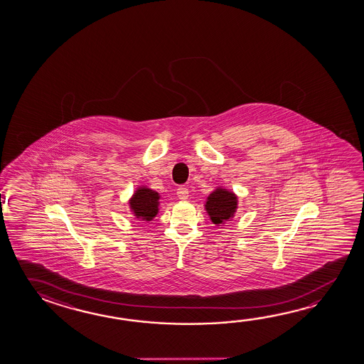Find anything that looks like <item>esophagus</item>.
<instances>
[{"instance_id": "esophagus-1", "label": "esophagus", "mask_w": 364, "mask_h": 364, "mask_svg": "<svg viewBox=\"0 0 364 364\" xmlns=\"http://www.w3.org/2000/svg\"><path fill=\"white\" fill-rule=\"evenodd\" d=\"M176 194H178L179 199H181V200H185V199H188V197H189V191H188V188H186V186L181 185V186L178 188Z\"/></svg>"}]
</instances>
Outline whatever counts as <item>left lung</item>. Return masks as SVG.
I'll list each match as a JSON object with an SVG mask.
<instances>
[{
    "label": "left lung",
    "mask_w": 364,
    "mask_h": 364,
    "mask_svg": "<svg viewBox=\"0 0 364 364\" xmlns=\"http://www.w3.org/2000/svg\"><path fill=\"white\" fill-rule=\"evenodd\" d=\"M237 209V197L232 191L217 188L209 194L205 202V210L215 225H220L232 218Z\"/></svg>",
    "instance_id": "left-lung-1"
}]
</instances>
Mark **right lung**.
Wrapping results in <instances>:
<instances>
[{"label": "right lung", "mask_w": 364, "mask_h": 364, "mask_svg": "<svg viewBox=\"0 0 364 364\" xmlns=\"http://www.w3.org/2000/svg\"><path fill=\"white\" fill-rule=\"evenodd\" d=\"M159 199L160 196L157 191L142 186L133 194L129 200V207L137 218L151 220L159 213Z\"/></svg>", "instance_id": "add662e5"}]
</instances>
